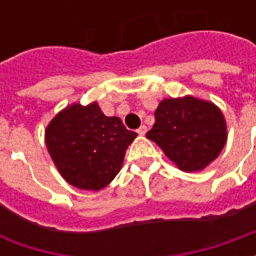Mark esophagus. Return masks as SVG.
<instances>
[{
    "label": "esophagus",
    "mask_w": 256,
    "mask_h": 256,
    "mask_svg": "<svg viewBox=\"0 0 256 256\" xmlns=\"http://www.w3.org/2000/svg\"><path fill=\"white\" fill-rule=\"evenodd\" d=\"M137 133H138L140 136H144V134L146 133V126H145V124H142V126H140V128H137Z\"/></svg>",
    "instance_id": "obj_1"
}]
</instances>
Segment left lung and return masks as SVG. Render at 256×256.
<instances>
[{
    "mask_svg": "<svg viewBox=\"0 0 256 256\" xmlns=\"http://www.w3.org/2000/svg\"><path fill=\"white\" fill-rule=\"evenodd\" d=\"M226 136L220 108L194 97L162 101L155 124L146 133L184 172H198L210 164L225 146Z\"/></svg>",
    "mask_w": 256,
    "mask_h": 256,
    "instance_id": "1",
    "label": "left lung"
}]
</instances>
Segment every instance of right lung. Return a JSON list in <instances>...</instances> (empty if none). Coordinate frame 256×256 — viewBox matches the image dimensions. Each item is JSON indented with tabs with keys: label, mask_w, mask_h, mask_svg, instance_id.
<instances>
[{
	"label": "right lung",
	"mask_w": 256,
	"mask_h": 256,
	"mask_svg": "<svg viewBox=\"0 0 256 256\" xmlns=\"http://www.w3.org/2000/svg\"><path fill=\"white\" fill-rule=\"evenodd\" d=\"M136 137L119 118L106 116L97 102L68 106L45 133L49 155L64 180L88 190H100L111 182Z\"/></svg>",
	"instance_id": "1"
}]
</instances>
